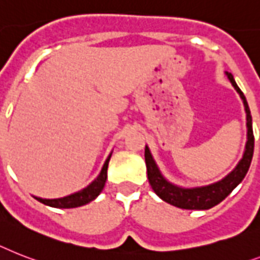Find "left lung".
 Masks as SVG:
<instances>
[{"label":"left lung","mask_w":260,"mask_h":260,"mask_svg":"<svg viewBox=\"0 0 260 260\" xmlns=\"http://www.w3.org/2000/svg\"><path fill=\"white\" fill-rule=\"evenodd\" d=\"M225 76L229 77L230 82L233 84L238 94L243 101L244 111H246L247 120V141L242 159L236 164L230 174H227L223 179L211 183L207 185H199V187H181V185L174 184L170 180H167L161 174V171L156 164L148 145H145V164H147V174L152 189L159 196L160 199L171 206L179 207L183 210H208L211 207L216 206L224 200L227 196L233 192L236 185L243 180L247 171L250 168L252 155H254V132H252V117L247 104L246 97L243 92L239 89V86L234 80V76L229 72H225Z\"/></svg>","instance_id":"8db88e82"}]
</instances>
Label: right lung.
Here are the masks:
<instances>
[{
    "mask_svg": "<svg viewBox=\"0 0 260 260\" xmlns=\"http://www.w3.org/2000/svg\"><path fill=\"white\" fill-rule=\"evenodd\" d=\"M112 152L105 160L104 166L101 168L100 174L94 179L92 183L86 185L85 188L80 189V191L71 193L64 198H57V199H42V198H37L35 196V199H37L40 203L45 204V206L54 207V208H76V207L85 206V204L90 203L92 200H94L97 196L100 195L103 188H104L105 181H107V170H108V163L111 160Z\"/></svg>",
    "mask_w": 260,
    "mask_h": 260,
    "instance_id": "1",
    "label": "right lung"
}]
</instances>
